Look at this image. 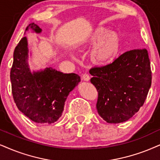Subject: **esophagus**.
Wrapping results in <instances>:
<instances>
[{
  "label": "esophagus",
  "mask_w": 160,
  "mask_h": 160,
  "mask_svg": "<svg viewBox=\"0 0 160 160\" xmlns=\"http://www.w3.org/2000/svg\"><path fill=\"white\" fill-rule=\"evenodd\" d=\"M82 80H85V81H88V80H90V76L88 75V74L85 73V74H82Z\"/></svg>",
  "instance_id": "34e87169"
}]
</instances>
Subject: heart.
I'll return each instance as SVG.
<instances>
[{
  "label": "heart",
  "instance_id": "obj_1",
  "mask_svg": "<svg viewBox=\"0 0 160 160\" xmlns=\"http://www.w3.org/2000/svg\"><path fill=\"white\" fill-rule=\"evenodd\" d=\"M89 43L94 45L92 58L99 64H108L117 58L120 52V39L116 32H108L104 28H98L91 35Z\"/></svg>",
  "mask_w": 160,
  "mask_h": 160
}]
</instances>
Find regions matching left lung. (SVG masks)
<instances>
[{"mask_svg":"<svg viewBox=\"0 0 160 160\" xmlns=\"http://www.w3.org/2000/svg\"><path fill=\"white\" fill-rule=\"evenodd\" d=\"M91 82L98 92L97 110L108 123L127 121L144 104L151 85L147 49L135 48L112 63L89 70Z\"/></svg>","mask_w":160,"mask_h":160,"instance_id":"left-lung-1","label":"left lung"}]
</instances>
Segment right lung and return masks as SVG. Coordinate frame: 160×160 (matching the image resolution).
Here are the masks:
<instances>
[{"label": "right lung", "instance_id": "obj_1", "mask_svg": "<svg viewBox=\"0 0 160 160\" xmlns=\"http://www.w3.org/2000/svg\"><path fill=\"white\" fill-rule=\"evenodd\" d=\"M36 33L42 29L35 23L26 27ZM27 38L23 37L16 46L10 72L12 92L18 108L37 123L51 124L61 117L68 95L78 86L80 77L63 74L52 68L30 72L28 65Z\"/></svg>", "mask_w": 160, "mask_h": 160}]
</instances>
